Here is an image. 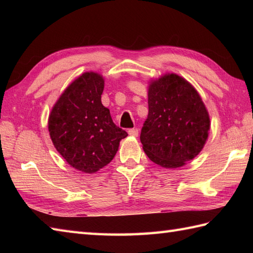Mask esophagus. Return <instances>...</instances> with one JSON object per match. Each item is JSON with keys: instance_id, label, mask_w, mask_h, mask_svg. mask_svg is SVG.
Segmentation results:
<instances>
[{"instance_id": "obj_1", "label": "esophagus", "mask_w": 253, "mask_h": 253, "mask_svg": "<svg viewBox=\"0 0 253 253\" xmlns=\"http://www.w3.org/2000/svg\"><path fill=\"white\" fill-rule=\"evenodd\" d=\"M128 133H129V136L137 137V136H138V133H139V130L137 129V128H132V129H129V130H128Z\"/></svg>"}]
</instances>
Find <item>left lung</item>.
Returning a JSON list of instances; mask_svg holds the SVG:
<instances>
[{
    "label": "left lung",
    "instance_id": "1",
    "mask_svg": "<svg viewBox=\"0 0 253 253\" xmlns=\"http://www.w3.org/2000/svg\"><path fill=\"white\" fill-rule=\"evenodd\" d=\"M149 114L140 141L148 158L162 168L177 169L201 152L210 117L200 94L186 79L165 74L148 90Z\"/></svg>",
    "mask_w": 253,
    "mask_h": 253
}]
</instances>
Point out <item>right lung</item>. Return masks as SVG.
Segmentation results:
<instances>
[{"instance_id": "1", "label": "right lung", "mask_w": 253, "mask_h": 253, "mask_svg": "<svg viewBox=\"0 0 253 253\" xmlns=\"http://www.w3.org/2000/svg\"><path fill=\"white\" fill-rule=\"evenodd\" d=\"M104 79L87 72L68 85L53 106L49 132L57 152L84 173L92 174L109 164L128 133L117 127L103 106Z\"/></svg>"}]
</instances>
